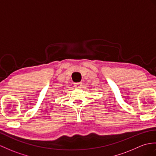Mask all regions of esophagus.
I'll list each match as a JSON object with an SVG mask.
<instances>
[{
  "instance_id": "obj_1",
  "label": "esophagus",
  "mask_w": 156,
  "mask_h": 156,
  "mask_svg": "<svg viewBox=\"0 0 156 156\" xmlns=\"http://www.w3.org/2000/svg\"><path fill=\"white\" fill-rule=\"evenodd\" d=\"M74 86L76 87V88H81V86H82V82H75L74 84Z\"/></svg>"
}]
</instances>
